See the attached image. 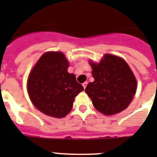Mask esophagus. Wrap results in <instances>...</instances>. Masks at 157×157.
<instances>
[{
    "label": "esophagus",
    "instance_id": "esophagus-1",
    "mask_svg": "<svg viewBox=\"0 0 157 157\" xmlns=\"http://www.w3.org/2000/svg\"><path fill=\"white\" fill-rule=\"evenodd\" d=\"M87 84H88V82H87V81H86V82H84V83L82 84V86H83V87L85 88V89H86V87Z\"/></svg>",
    "mask_w": 157,
    "mask_h": 157
}]
</instances>
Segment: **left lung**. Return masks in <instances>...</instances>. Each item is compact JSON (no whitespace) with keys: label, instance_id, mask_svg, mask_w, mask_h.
Here are the masks:
<instances>
[{"label":"left lung","instance_id":"left-lung-1","mask_svg":"<svg viewBox=\"0 0 157 157\" xmlns=\"http://www.w3.org/2000/svg\"><path fill=\"white\" fill-rule=\"evenodd\" d=\"M90 63L94 81L87 85L85 91L94 107L105 115L124 110L137 90V81L126 62L105 54L99 64Z\"/></svg>","mask_w":157,"mask_h":157}]
</instances>
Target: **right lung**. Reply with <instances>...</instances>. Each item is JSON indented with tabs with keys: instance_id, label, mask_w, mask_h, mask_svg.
Instances as JSON below:
<instances>
[{
	"instance_id": "obj_1",
	"label": "right lung",
	"mask_w": 157,
	"mask_h": 157,
	"mask_svg": "<svg viewBox=\"0 0 157 157\" xmlns=\"http://www.w3.org/2000/svg\"><path fill=\"white\" fill-rule=\"evenodd\" d=\"M68 61L59 52H46L39 58L28 79V93L39 111L54 118L69 113L74 99L83 86L68 73Z\"/></svg>"
}]
</instances>
